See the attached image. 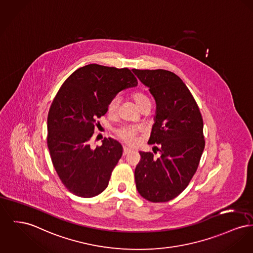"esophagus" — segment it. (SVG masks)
Segmentation results:
<instances>
[{
	"instance_id": "1",
	"label": "esophagus",
	"mask_w": 253,
	"mask_h": 253,
	"mask_svg": "<svg viewBox=\"0 0 253 253\" xmlns=\"http://www.w3.org/2000/svg\"><path fill=\"white\" fill-rule=\"evenodd\" d=\"M129 152H131V149L128 148V147H123V155H127Z\"/></svg>"
}]
</instances>
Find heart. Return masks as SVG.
<instances>
[{
	"label": "heart",
	"mask_w": 253,
	"mask_h": 253,
	"mask_svg": "<svg viewBox=\"0 0 253 253\" xmlns=\"http://www.w3.org/2000/svg\"><path fill=\"white\" fill-rule=\"evenodd\" d=\"M133 98L140 110L146 106H151L148 96L143 92H139V91L134 92L133 94ZM119 102H120L119 95L114 96L108 105L109 113L116 114L119 110ZM140 131H141V128L137 125H123L117 129L116 134L118 135V137L125 143L134 144L136 140V136L140 133Z\"/></svg>",
	"instance_id": "1"
}]
</instances>
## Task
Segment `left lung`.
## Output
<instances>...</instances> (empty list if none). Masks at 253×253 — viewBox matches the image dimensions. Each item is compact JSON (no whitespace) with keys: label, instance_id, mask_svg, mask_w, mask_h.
<instances>
[{"label":"left lung","instance_id":"left-lung-1","mask_svg":"<svg viewBox=\"0 0 253 253\" xmlns=\"http://www.w3.org/2000/svg\"><path fill=\"white\" fill-rule=\"evenodd\" d=\"M133 72L156 100L148 143L161 147L158 158L151 152H139L135 186L147 201L168 202L187 187L198 169L206 145L202 114L190 90L174 73L161 69Z\"/></svg>","mask_w":253,"mask_h":253}]
</instances>
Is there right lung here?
Here are the masks:
<instances>
[{
	"instance_id": "add662e5",
	"label": "right lung",
	"mask_w": 253,
	"mask_h": 253,
	"mask_svg": "<svg viewBox=\"0 0 253 253\" xmlns=\"http://www.w3.org/2000/svg\"><path fill=\"white\" fill-rule=\"evenodd\" d=\"M136 85L128 68L89 64L61 86L48 111L46 141L55 171L70 192L91 198L107 188L122 147L112 137L95 148L89 141L111 99Z\"/></svg>"
}]
</instances>
